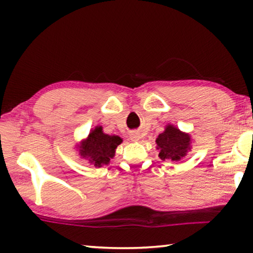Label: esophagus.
<instances>
[{"label":"esophagus","mask_w":253,"mask_h":253,"mask_svg":"<svg viewBox=\"0 0 253 253\" xmlns=\"http://www.w3.org/2000/svg\"><path fill=\"white\" fill-rule=\"evenodd\" d=\"M139 138V134H137V132H132V134H130V139L132 142H138Z\"/></svg>","instance_id":"esophagus-1"}]
</instances>
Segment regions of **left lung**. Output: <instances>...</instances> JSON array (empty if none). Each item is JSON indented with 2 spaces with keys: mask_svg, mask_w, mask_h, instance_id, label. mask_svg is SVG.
<instances>
[{
  "mask_svg": "<svg viewBox=\"0 0 253 253\" xmlns=\"http://www.w3.org/2000/svg\"><path fill=\"white\" fill-rule=\"evenodd\" d=\"M190 135L184 134L176 127L169 125L156 139L157 148L160 149L158 156L163 161H179L186 155L187 149H190Z\"/></svg>",
  "mask_w": 253,
  "mask_h": 253,
  "instance_id": "1",
  "label": "left lung"
}]
</instances>
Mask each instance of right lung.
<instances>
[{"instance_id": "add662e5", "label": "right lung", "mask_w": 253, "mask_h": 253, "mask_svg": "<svg viewBox=\"0 0 253 253\" xmlns=\"http://www.w3.org/2000/svg\"><path fill=\"white\" fill-rule=\"evenodd\" d=\"M123 142L121 137L110 136L102 132L101 127H96L88 138L81 144L80 155L88 158L89 162L95 166L108 164L110 158L115 156V151L119 144Z\"/></svg>"}]
</instances>
